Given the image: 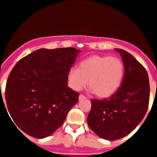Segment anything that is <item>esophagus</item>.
I'll return each mask as SVG.
<instances>
[{
	"label": "esophagus",
	"instance_id": "obj_1",
	"mask_svg": "<svg viewBox=\"0 0 157 157\" xmlns=\"http://www.w3.org/2000/svg\"><path fill=\"white\" fill-rule=\"evenodd\" d=\"M86 98V97L84 95H83V94H80V95H79V100H84V99H85Z\"/></svg>",
	"mask_w": 157,
	"mask_h": 157
}]
</instances>
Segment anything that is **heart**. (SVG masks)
<instances>
[{"label": "heart", "instance_id": "1", "mask_svg": "<svg viewBox=\"0 0 157 157\" xmlns=\"http://www.w3.org/2000/svg\"><path fill=\"white\" fill-rule=\"evenodd\" d=\"M124 75V65L117 57L91 56L80 62L78 69L68 73L70 86L80 91L87 84L98 98H108L118 90Z\"/></svg>", "mask_w": 157, "mask_h": 157}]
</instances>
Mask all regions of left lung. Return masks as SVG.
<instances>
[{"label":"left lung","mask_w":157,"mask_h":157,"mask_svg":"<svg viewBox=\"0 0 157 157\" xmlns=\"http://www.w3.org/2000/svg\"><path fill=\"white\" fill-rule=\"evenodd\" d=\"M124 65L121 84L113 94L104 99H91L87 124L96 135L105 140L124 138L145 117L149 101V82L144 66L130 53L120 48Z\"/></svg>","instance_id":"obj_1"}]
</instances>
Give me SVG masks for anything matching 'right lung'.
<instances>
[{
	"label": "right lung",
	"instance_id": "obj_1",
	"mask_svg": "<svg viewBox=\"0 0 157 157\" xmlns=\"http://www.w3.org/2000/svg\"><path fill=\"white\" fill-rule=\"evenodd\" d=\"M79 52L74 48H40L16 63L7 80L5 100L17 129L44 138L62 126L78 101L79 94L67 83Z\"/></svg>",
	"mask_w": 157,
	"mask_h": 157
}]
</instances>
